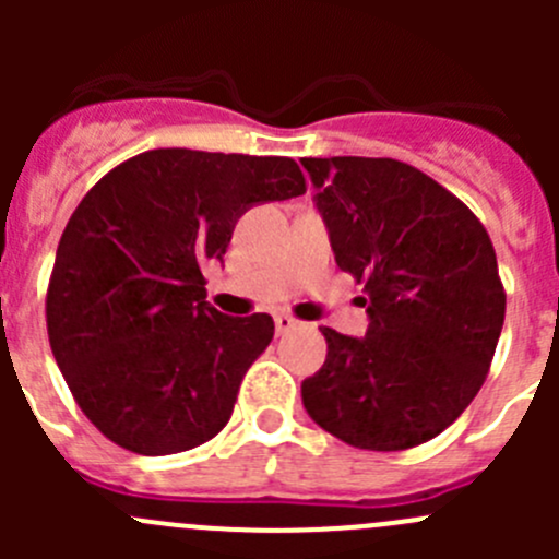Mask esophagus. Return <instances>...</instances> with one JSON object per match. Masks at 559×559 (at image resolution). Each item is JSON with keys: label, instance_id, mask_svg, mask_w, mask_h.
I'll return each mask as SVG.
<instances>
[{"label": "esophagus", "instance_id": "obj_1", "mask_svg": "<svg viewBox=\"0 0 559 559\" xmlns=\"http://www.w3.org/2000/svg\"><path fill=\"white\" fill-rule=\"evenodd\" d=\"M297 324H300V321H297L295 316H289V313H278V316H275V332H278V335H286V332L295 330Z\"/></svg>", "mask_w": 559, "mask_h": 559}]
</instances>
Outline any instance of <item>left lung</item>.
<instances>
[{"label":"left lung","instance_id":"obj_1","mask_svg":"<svg viewBox=\"0 0 559 559\" xmlns=\"http://www.w3.org/2000/svg\"><path fill=\"white\" fill-rule=\"evenodd\" d=\"M335 262L365 284L370 326H321L326 359L302 381L321 430L368 452L441 436L492 365L506 289L484 224L438 180L397 159H302Z\"/></svg>","mask_w":559,"mask_h":559}]
</instances>
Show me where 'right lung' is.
<instances>
[{
  "instance_id": "1",
  "label": "right lung",
  "mask_w": 559,
  "mask_h": 559,
  "mask_svg": "<svg viewBox=\"0 0 559 559\" xmlns=\"http://www.w3.org/2000/svg\"><path fill=\"white\" fill-rule=\"evenodd\" d=\"M300 194L295 159L189 148L145 151L88 189L61 233L45 321L72 397L105 438L162 456L224 430L275 324L218 313L202 270L248 207Z\"/></svg>"
}]
</instances>
